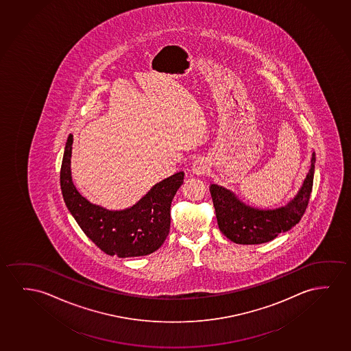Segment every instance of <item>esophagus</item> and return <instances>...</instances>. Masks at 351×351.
<instances>
[{"label":"esophagus","instance_id":"1","mask_svg":"<svg viewBox=\"0 0 351 351\" xmlns=\"http://www.w3.org/2000/svg\"><path fill=\"white\" fill-rule=\"evenodd\" d=\"M208 165L206 162V160L203 158H197L195 160V162L193 165V172L197 176H202L204 173L207 172Z\"/></svg>","mask_w":351,"mask_h":351}]
</instances>
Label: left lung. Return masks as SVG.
Wrapping results in <instances>:
<instances>
[{"mask_svg": "<svg viewBox=\"0 0 351 351\" xmlns=\"http://www.w3.org/2000/svg\"><path fill=\"white\" fill-rule=\"evenodd\" d=\"M315 171V153L311 166L296 197L287 207L260 210L239 202L231 191L210 185V195L217 214L219 228L226 237L237 244H261L269 242L279 233L287 232L300 222L311 197Z\"/></svg>", "mask_w": 351, "mask_h": 351, "instance_id": "8db88e82", "label": "left lung"}]
</instances>
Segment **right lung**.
<instances>
[{
  "label": "right lung",
  "instance_id": "add662e5",
  "mask_svg": "<svg viewBox=\"0 0 351 351\" xmlns=\"http://www.w3.org/2000/svg\"><path fill=\"white\" fill-rule=\"evenodd\" d=\"M69 134L60 171L64 203L83 232L110 256H144L156 252L166 241L171 228V203L184 182V172L163 179L134 207L113 212L91 204L80 195L71 177Z\"/></svg>",
  "mask_w": 351,
  "mask_h": 351
}]
</instances>
